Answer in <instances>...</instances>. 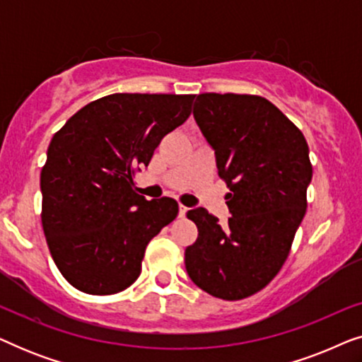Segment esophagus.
<instances>
[{
	"label": "esophagus",
	"instance_id": "obj_1",
	"mask_svg": "<svg viewBox=\"0 0 362 362\" xmlns=\"http://www.w3.org/2000/svg\"><path fill=\"white\" fill-rule=\"evenodd\" d=\"M186 212H187V207H186V206H182V204H180V212H177V214H180V217H185V216H186Z\"/></svg>",
	"mask_w": 362,
	"mask_h": 362
}]
</instances>
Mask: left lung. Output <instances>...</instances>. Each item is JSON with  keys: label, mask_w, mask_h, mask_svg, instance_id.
Wrapping results in <instances>:
<instances>
[{"label": "left lung", "mask_w": 362, "mask_h": 362, "mask_svg": "<svg viewBox=\"0 0 362 362\" xmlns=\"http://www.w3.org/2000/svg\"><path fill=\"white\" fill-rule=\"evenodd\" d=\"M192 115L230 189V217L221 226L204 207L187 211L199 234L186 247V272L216 298L242 300L269 285L288 257L313 176L310 150L264 97L201 93Z\"/></svg>", "instance_id": "left-lung-1"}]
</instances>
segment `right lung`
Returning a JSON list of instances; mask_svg holds the SVG:
<instances>
[{
	"instance_id": "obj_1",
	"label": "right lung",
	"mask_w": 362,
	"mask_h": 362,
	"mask_svg": "<svg viewBox=\"0 0 362 362\" xmlns=\"http://www.w3.org/2000/svg\"><path fill=\"white\" fill-rule=\"evenodd\" d=\"M194 95L113 93L90 102L52 136L41 171L42 229L57 269L90 295L125 290L145 249L177 216L171 197L146 201L133 175L191 115Z\"/></svg>"
}]
</instances>
